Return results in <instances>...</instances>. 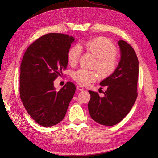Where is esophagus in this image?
Returning <instances> with one entry per match:
<instances>
[{
  "label": "esophagus",
  "instance_id": "1",
  "mask_svg": "<svg viewBox=\"0 0 158 158\" xmlns=\"http://www.w3.org/2000/svg\"><path fill=\"white\" fill-rule=\"evenodd\" d=\"M77 89L79 90V91H82V90H83V89H84V88H83V87L81 86V85H77Z\"/></svg>",
  "mask_w": 158,
  "mask_h": 158
}]
</instances>
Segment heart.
Segmentation results:
<instances>
[{"mask_svg": "<svg viewBox=\"0 0 158 158\" xmlns=\"http://www.w3.org/2000/svg\"><path fill=\"white\" fill-rule=\"evenodd\" d=\"M84 48L88 52L91 53L97 58L94 68L98 69L100 75L107 77L112 75L117 66L116 57L117 49L109 39L104 37H97L86 41ZM81 53L79 45H74L67 53V60L70 65L75 66ZM73 78L81 85H88L98 79V75L94 70L79 69L73 73Z\"/></svg>", "mask_w": 158, "mask_h": 158, "instance_id": "b5f03b06", "label": "heart"}]
</instances>
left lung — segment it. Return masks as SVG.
<instances>
[{"instance_id": "left-lung-1", "label": "left lung", "mask_w": 158, "mask_h": 158, "mask_svg": "<svg viewBox=\"0 0 158 158\" xmlns=\"http://www.w3.org/2000/svg\"><path fill=\"white\" fill-rule=\"evenodd\" d=\"M120 60L112 75L100 83L106 86L104 97L89 91L91 98L88 110L92 119L104 126H113L120 122L128 113L137 98L139 60L134 49L123 40L117 42Z\"/></svg>"}]
</instances>
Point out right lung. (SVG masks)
<instances>
[{"mask_svg":"<svg viewBox=\"0 0 158 158\" xmlns=\"http://www.w3.org/2000/svg\"><path fill=\"white\" fill-rule=\"evenodd\" d=\"M75 42L73 36L50 33L28 47L23 55L19 75V93L23 105L39 125L51 127L65 117L75 92L67 82L56 91L53 81L68 65L67 53Z\"/></svg>","mask_w":158,"mask_h":158,"instance_id":"obj_1","label":"right lung"}]
</instances>
